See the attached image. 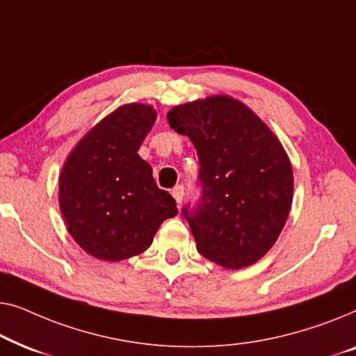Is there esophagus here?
Returning <instances> with one entry per match:
<instances>
[{"instance_id": "1", "label": "esophagus", "mask_w": 356, "mask_h": 356, "mask_svg": "<svg viewBox=\"0 0 356 356\" xmlns=\"http://www.w3.org/2000/svg\"><path fill=\"white\" fill-rule=\"evenodd\" d=\"M171 193H172V197L176 198V202L180 203V202H182V198H184V187H182V185H177V187L172 188Z\"/></svg>"}]
</instances>
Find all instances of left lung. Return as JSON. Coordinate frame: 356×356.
Masks as SVG:
<instances>
[{
  "label": "left lung",
  "mask_w": 356,
  "mask_h": 356,
  "mask_svg": "<svg viewBox=\"0 0 356 356\" xmlns=\"http://www.w3.org/2000/svg\"><path fill=\"white\" fill-rule=\"evenodd\" d=\"M200 159L203 195L182 214L197 250L224 269L252 266L282 232L293 198V171L282 143L247 104L213 95L168 113Z\"/></svg>",
  "instance_id": "obj_1"
}]
</instances>
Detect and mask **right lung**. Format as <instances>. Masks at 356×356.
<instances>
[{
  "label": "right lung",
  "instance_id": "1",
  "mask_svg": "<svg viewBox=\"0 0 356 356\" xmlns=\"http://www.w3.org/2000/svg\"><path fill=\"white\" fill-rule=\"evenodd\" d=\"M156 121L152 104H122L79 140L59 174V209L90 257L116 263L143 253L176 200L158 188L138 148Z\"/></svg>",
  "mask_w": 356,
  "mask_h": 356
}]
</instances>
